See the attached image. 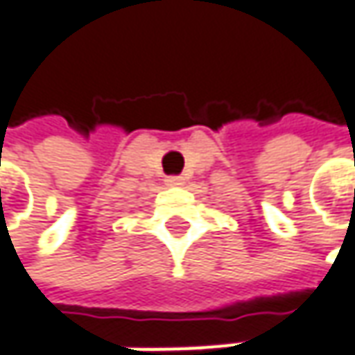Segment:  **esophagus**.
Wrapping results in <instances>:
<instances>
[{"label": "esophagus", "mask_w": 355, "mask_h": 355, "mask_svg": "<svg viewBox=\"0 0 355 355\" xmlns=\"http://www.w3.org/2000/svg\"><path fill=\"white\" fill-rule=\"evenodd\" d=\"M184 182V178L182 177H168L166 178V184L168 187H178V184H182Z\"/></svg>", "instance_id": "34e87169"}]
</instances>
